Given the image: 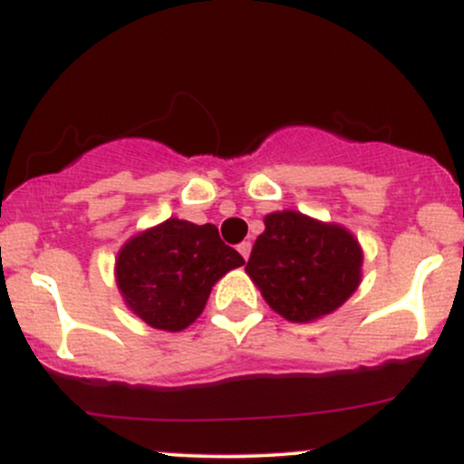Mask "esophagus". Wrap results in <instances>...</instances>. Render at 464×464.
Listing matches in <instances>:
<instances>
[{
	"label": "esophagus",
	"instance_id": "esophagus-1",
	"mask_svg": "<svg viewBox=\"0 0 464 464\" xmlns=\"http://www.w3.org/2000/svg\"><path fill=\"white\" fill-rule=\"evenodd\" d=\"M250 248H253V246H250V242H242V244H239V246H237L239 255H242L244 259H248V257H250Z\"/></svg>",
	"mask_w": 464,
	"mask_h": 464
}]
</instances>
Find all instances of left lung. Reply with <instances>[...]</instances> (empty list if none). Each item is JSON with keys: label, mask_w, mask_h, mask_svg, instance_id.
Returning a JSON list of instances; mask_svg holds the SVG:
<instances>
[{"label": "left lung", "mask_w": 464, "mask_h": 464, "mask_svg": "<svg viewBox=\"0 0 464 464\" xmlns=\"http://www.w3.org/2000/svg\"><path fill=\"white\" fill-rule=\"evenodd\" d=\"M264 225L246 275L285 321H318L358 290L364 253L349 228L292 209L273 211Z\"/></svg>", "instance_id": "obj_1"}]
</instances>
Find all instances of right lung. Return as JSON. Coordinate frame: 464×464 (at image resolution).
Returning <instances> with one entry per match:
<instances>
[{
    "label": "right lung",
    "instance_id": "1",
    "mask_svg": "<svg viewBox=\"0 0 464 464\" xmlns=\"http://www.w3.org/2000/svg\"><path fill=\"white\" fill-rule=\"evenodd\" d=\"M242 264L214 225L168 218L126 239L115 257V281L135 316L174 334L200 316L216 281Z\"/></svg>",
    "mask_w": 464,
    "mask_h": 464
}]
</instances>
